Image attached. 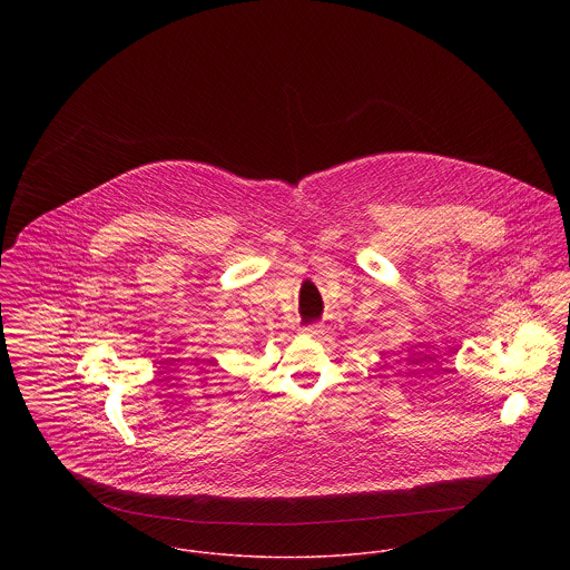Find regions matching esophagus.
<instances>
[{
    "label": "esophagus",
    "mask_w": 570,
    "mask_h": 570,
    "mask_svg": "<svg viewBox=\"0 0 570 570\" xmlns=\"http://www.w3.org/2000/svg\"><path fill=\"white\" fill-rule=\"evenodd\" d=\"M303 331L309 333V335H323V333H325V325H323V323H316V325L305 326Z\"/></svg>",
    "instance_id": "1"
}]
</instances>
